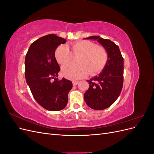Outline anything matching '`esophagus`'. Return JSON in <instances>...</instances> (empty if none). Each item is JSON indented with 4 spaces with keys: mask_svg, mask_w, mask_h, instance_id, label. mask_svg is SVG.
I'll list each match as a JSON object with an SVG mask.
<instances>
[{
    "mask_svg": "<svg viewBox=\"0 0 154 154\" xmlns=\"http://www.w3.org/2000/svg\"><path fill=\"white\" fill-rule=\"evenodd\" d=\"M78 83H79V81H77V80H73L72 81L73 85H77L78 84Z\"/></svg>",
    "mask_w": 154,
    "mask_h": 154,
    "instance_id": "34e87169",
    "label": "esophagus"
}]
</instances>
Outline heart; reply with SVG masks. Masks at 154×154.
Wrapping results in <instances>:
<instances>
[{"mask_svg": "<svg viewBox=\"0 0 154 154\" xmlns=\"http://www.w3.org/2000/svg\"><path fill=\"white\" fill-rule=\"evenodd\" d=\"M68 46L62 44L55 49L54 57L57 62L64 65L71 61L73 55L79 57L77 64L65 65L62 69L64 76L69 79H78L85 77L88 73L91 75L100 72L108 61V53L102 46L97 45L89 40H81Z\"/></svg>", "mask_w": 154, "mask_h": 154, "instance_id": "1", "label": "heart"}]
</instances>
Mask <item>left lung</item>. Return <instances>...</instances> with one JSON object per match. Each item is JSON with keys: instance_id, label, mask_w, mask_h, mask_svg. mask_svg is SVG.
<instances>
[{"instance_id": "8db88e82", "label": "left lung", "mask_w": 154, "mask_h": 154, "mask_svg": "<svg viewBox=\"0 0 154 154\" xmlns=\"http://www.w3.org/2000/svg\"><path fill=\"white\" fill-rule=\"evenodd\" d=\"M86 39L96 40L108 53V61L98 76L87 82L89 88L84 100L91 109L101 110L112 105L120 95L123 85V58L118 46L108 39L92 36Z\"/></svg>"}]
</instances>
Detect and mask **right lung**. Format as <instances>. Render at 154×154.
Masks as SVG:
<instances>
[{"label":"right lung","mask_w":154,"mask_h":154,"mask_svg":"<svg viewBox=\"0 0 154 154\" xmlns=\"http://www.w3.org/2000/svg\"><path fill=\"white\" fill-rule=\"evenodd\" d=\"M66 40L54 34L41 37L32 42L25 59V76L35 100L50 111L64 109L72 82L58 80L60 68L54 57L55 49Z\"/></svg>","instance_id":"1"}]
</instances>
